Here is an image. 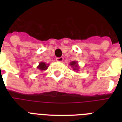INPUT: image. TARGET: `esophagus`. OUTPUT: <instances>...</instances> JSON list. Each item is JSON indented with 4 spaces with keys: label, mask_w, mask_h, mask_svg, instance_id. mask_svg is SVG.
<instances>
[{
    "label": "esophagus",
    "mask_w": 122,
    "mask_h": 122,
    "mask_svg": "<svg viewBox=\"0 0 122 122\" xmlns=\"http://www.w3.org/2000/svg\"><path fill=\"white\" fill-rule=\"evenodd\" d=\"M64 60V59L63 57H57L56 59V61H58V62H63Z\"/></svg>",
    "instance_id": "34e87169"
}]
</instances>
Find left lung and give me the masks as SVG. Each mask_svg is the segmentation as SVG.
I'll list each match as a JSON object with an SVG mask.
<instances>
[{"label":"left lung","mask_w":122,"mask_h":122,"mask_svg":"<svg viewBox=\"0 0 122 122\" xmlns=\"http://www.w3.org/2000/svg\"><path fill=\"white\" fill-rule=\"evenodd\" d=\"M70 65L71 66V67L73 68V70H74V71H78L79 66H78V65L77 61H72V62H71V63H70Z\"/></svg>","instance_id":"left-lung-1"}]
</instances>
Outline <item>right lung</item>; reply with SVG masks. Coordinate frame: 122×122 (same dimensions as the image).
<instances>
[{
    "instance_id": "obj_1",
    "label": "right lung",
    "mask_w": 122,
    "mask_h": 122,
    "mask_svg": "<svg viewBox=\"0 0 122 122\" xmlns=\"http://www.w3.org/2000/svg\"><path fill=\"white\" fill-rule=\"evenodd\" d=\"M49 65L45 63L44 62H40L39 63V65L37 66V69H38L40 71H45L48 69Z\"/></svg>"
}]
</instances>
